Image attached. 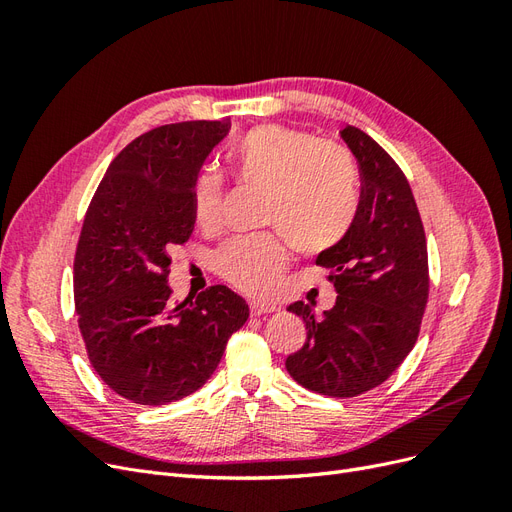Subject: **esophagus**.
Segmentation results:
<instances>
[{
    "instance_id": "esophagus-1",
    "label": "esophagus",
    "mask_w": 512,
    "mask_h": 512,
    "mask_svg": "<svg viewBox=\"0 0 512 512\" xmlns=\"http://www.w3.org/2000/svg\"><path fill=\"white\" fill-rule=\"evenodd\" d=\"M275 305H271V303H262V301H252L250 303V312H252V316H262V314H271V312H275Z\"/></svg>"
}]
</instances>
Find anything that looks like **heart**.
I'll list each match as a JSON object with an SVG mask.
<instances>
[{"label":"heart","mask_w":512,"mask_h":512,"mask_svg":"<svg viewBox=\"0 0 512 512\" xmlns=\"http://www.w3.org/2000/svg\"><path fill=\"white\" fill-rule=\"evenodd\" d=\"M228 160L237 177L262 190L260 222L277 228L301 254L327 252L342 241L359 211V175L346 147L309 132L265 123L232 143ZM222 177L205 170L192 185L200 226L218 220ZM286 245L273 232L228 241L215 267L232 286L269 294L286 267Z\"/></svg>","instance_id":"obj_1"}]
</instances>
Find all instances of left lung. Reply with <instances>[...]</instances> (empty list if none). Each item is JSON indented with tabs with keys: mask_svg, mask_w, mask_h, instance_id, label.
<instances>
[{
	"mask_svg": "<svg viewBox=\"0 0 512 512\" xmlns=\"http://www.w3.org/2000/svg\"><path fill=\"white\" fill-rule=\"evenodd\" d=\"M344 143L361 173V200L348 235L316 265L329 269L333 309L292 303L307 342L286 359L309 391L356 397L382 384L414 348L429 297L427 239L410 183L397 162L363 130L346 126Z\"/></svg>",
	"mask_w": 512,
	"mask_h": 512,
	"instance_id": "obj_1",
	"label": "left lung"
}]
</instances>
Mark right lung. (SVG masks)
<instances>
[{
  "mask_svg": "<svg viewBox=\"0 0 512 512\" xmlns=\"http://www.w3.org/2000/svg\"><path fill=\"white\" fill-rule=\"evenodd\" d=\"M228 121H181L123 147L91 198L74 254V305L87 356L117 395L164 406L218 367L250 307L226 286L170 297V250L194 230L192 185Z\"/></svg>",
  "mask_w": 512,
  "mask_h": 512,
  "instance_id": "obj_1",
  "label": "right lung"
}]
</instances>
